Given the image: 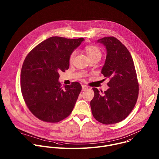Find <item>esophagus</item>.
Wrapping results in <instances>:
<instances>
[{
    "instance_id": "esophagus-1",
    "label": "esophagus",
    "mask_w": 159,
    "mask_h": 159,
    "mask_svg": "<svg viewBox=\"0 0 159 159\" xmlns=\"http://www.w3.org/2000/svg\"><path fill=\"white\" fill-rule=\"evenodd\" d=\"M87 89H88L87 86H86L85 85H82V90H83V91H84V90H86Z\"/></svg>"
}]
</instances>
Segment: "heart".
Instances as JSON below:
<instances>
[{"label":"heart","mask_w":159,"mask_h":159,"mask_svg":"<svg viewBox=\"0 0 159 159\" xmlns=\"http://www.w3.org/2000/svg\"><path fill=\"white\" fill-rule=\"evenodd\" d=\"M85 52L88 55L89 59H91L95 57H101V52L99 48L94 45H88L85 48ZM75 52H74L70 56L69 61L72 63L75 58Z\"/></svg>","instance_id":"heart-1"}]
</instances>
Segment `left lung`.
<instances>
[{
    "label": "left lung",
    "mask_w": 159,
    "mask_h": 159,
    "mask_svg": "<svg viewBox=\"0 0 159 159\" xmlns=\"http://www.w3.org/2000/svg\"><path fill=\"white\" fill-rule=\"evenodd\" d=\"M97 42L106 49L101 73L109 79V89L102 94V90L93 88L94 96L90 107L97 121L112 125L125 119L134 107L139 96L138 80L131 54L120 41L108 36Z\"/></svg>",
    "instance_id": "1"
}]
</instances>
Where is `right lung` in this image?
Masks as SVG:
<instances>
[{
	"instance_id": "obj_1",
	"label": "right lung",
	"mask_w": 159,
	"mask_h": 159,
	"mask_svg": "<svg viewBox=\"0 0 159 159\" xmlns=\"http://www.w3.org/2000/svg\"><path fill=\"white\" fill-rule=\"evenodd\" d=\"M84 41L53 36L34 48L26 57L20 73V89L33 114L49 123L59 122L72 112L82 90L72 82L61 87L60 72L69 68V58Z\"/></svg>"
}]
</instances>
